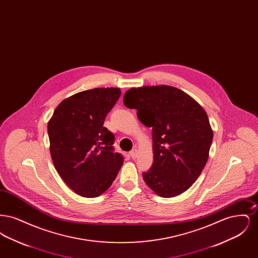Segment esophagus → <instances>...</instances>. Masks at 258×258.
Returning <instances> with one entry per match:
<instances>
[{
	"instance_id": "1",
	"label": "esophagus",
	"mask_w": 258,
	"mask_h": 258,
	"mask_svg": "<svg viewBox=\"0 0 258 258\" xmlns=\"http://www.w3.org/2000/svg\"><path fill=\"white\" fill-rule=\"evenodd\" d=\"M130 156H131L133 159H135V158L137 157V149L132 150V151L130 152Z\"/></svg>"
}]
</instances>
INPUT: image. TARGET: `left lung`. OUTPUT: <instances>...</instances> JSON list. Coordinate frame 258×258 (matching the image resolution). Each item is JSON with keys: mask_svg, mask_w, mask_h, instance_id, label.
Returning a JSON list of instances; mask_svg holds the SVG:
<instances>
[{"mask_svg": "<svg viewBox=\"0 0 258 258\" xmlns=\"http://www.w3.org/2000/svg\"><path fill=\"white\" fill-rule=\"evenodd\" d=\"M123 104L137 110V118L152 127L154 162L143 173L158 196L174 197L188 189L208 160L213 131L202 106L175 87L132 88Z\"/></svg>", "mask_w": 258, "mask_h": 258, "instance_id": "obj_1", "label": "left lung"}]
</instances>
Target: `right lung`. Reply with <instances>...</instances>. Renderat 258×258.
Masks as SVG:
<instances>
[{"label": "right lung", "mask_w": 258, "mask_h": 258, "mask_svg": "<svg viewBox=\"0 0 258 258\" xmlns=\"http://www.w3.org/2000/svg\"><path fill=\"white\" fill-rule=\"evenodd\" d=\"M121 96L119 88H95L66 98L48 122L50 154L63 182L75 194L98 197L110 186L123 165L114 153V135L103 126Z\"/></svg>", "instance_id": "1"}]
</instances>
